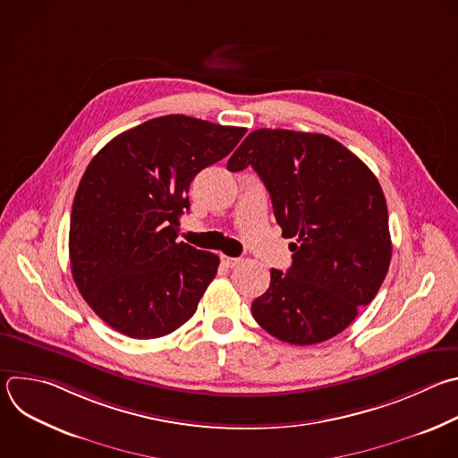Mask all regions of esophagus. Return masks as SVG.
I'll list each match as a JSON object with an SVG mask.
<instances>
[{
	"label": "esophagus",
	"instance_id": "esophagus-1",
	"mask_svg": "<svg viewBox=\"0 0 458 458\" xmlns=\"http://www.w3.org/2000/svg\"><path fill=\"white\" fill-rule=\"evenodd\" d=\"M221 262H223L226 267H235V266H239V264H241V259H235V257H226V255H223V257H221Z\"/></svg>",
	"mask_w": 458,
	"mask_h": 458
}]
</instances>
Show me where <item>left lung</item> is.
Here are the masks:
<instances>
[{
  "label": "left lung",
  "mask_w": 458,
  "mask_h": 458,
  "mask_svg": "<svg viewBox=\"0 0 458 458\" xmlns=\"http://www.w3.org/2000/svg\"><path fill=\"white\" fill-rule=\"evenodd\" d=\"M264 182L293 264L271 269L253 300L257 324L291 345L322 344L377 294L392 259L386 199L372 171L340 141L287 129H257L228 160Z\"/></svg>",
  "instance_id": "1"
}]
</instances>
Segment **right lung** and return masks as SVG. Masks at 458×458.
<instances>
[{
	"instance_id": "add662e5",
	"label": "right lung",
	"mask_w": 458,
	"mask_h": 458,
	"mask_svg": "<svg viewBox=\"0 0 458 458\" xmlns=\"http://www.w3.org/2000/svg\"><path fill=\"white\" fill-rule=\"evenodd\" d=\"M244 127L167 114L106 143L72 207L70 266L88 306L114 331L150 340L198 310L219 257L178 242L198 173L233 150Z\"/></svg>"
}]
</instances>
